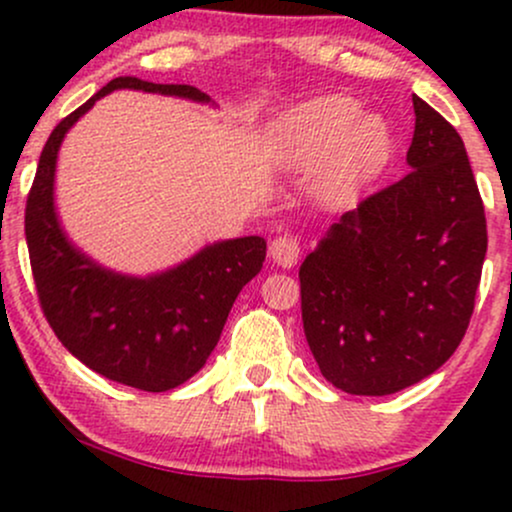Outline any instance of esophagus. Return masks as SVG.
<instances>
[{
	"instance_id": "1",
	"label": "esophagus",
	"mask_w": 512,
	"mask_h": 512,
	"mask_svg": "<svg viewBox=\"0 0 512 512\" xmlns=\"http://www.w3.org/2000/svg\"><path fill=\"white\" fill-rule=\"evenodd\" d=\"M299 254H302V246L292 234H280L270 242V256L282 268H292L299 261Z\"/></svg>"
}]
</instances>
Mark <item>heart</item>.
Returning a JSON list of instances; mask_svg holds the SVG:
<instances>
[{
  "label": "heart",
  "mask_w": 512,
  "mask_h": 512,
  "mask_svg": "<svg viewBox=\"0 0 512 512\" xmlns=\"http://www.w3.org/2000/svg\"><path fill=\"white\" fill-rule=\"evenodd\" d=\"M273 146L297 167L326 165V189L345 196L374 177L393 153L390 126L376 114H362L357 100L326 95L282 114L273 126Z\"/></svg>",
  "instance_id": "1"
}]
</instances>
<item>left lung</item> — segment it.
I'll use <instances>...</instances> for the list:
<instances>
[{"mask_svg": "<svg viewBox=\"0 0 512 512\" xmlns=\"http://www.w3.org/2000/svg\"><path fill=\"white\" fill-rule=\"evenodd\" d=\"M412 102V170L342 215L299 268L311 354L352 395L398 393L446 364L482 280L489 239L465 143Z\"/></svg>", "mask_w": 512, "mask_h": 512, "instance_id": "8db88e82", "label": "left lung"}]
</instances>
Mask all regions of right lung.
I'll list each match as a JSON object with an SVG mask.
<instances>
[{"label":"right lung","mask_w":512,"mask_h":512,"mask_svg":"<svg viewBox=\"0 0 512 512\" xmlns=\"http://www.w3.org/2000/svg\"><path fill=\"white\" fill-rule=\"evenodd\" d=\"M117 88L208 100L184 83L119 76L64 117L42 148L28 191V256L42 314L66 350L110 381L165 393L206 364L239 290L266 261V239L242 237L206 246L191 261L146 280L95 266L66 242L52 203L57 150L78 117Z\"/></svg>","instance_id":"1"}]
</instances>
